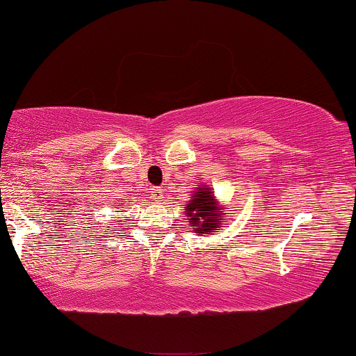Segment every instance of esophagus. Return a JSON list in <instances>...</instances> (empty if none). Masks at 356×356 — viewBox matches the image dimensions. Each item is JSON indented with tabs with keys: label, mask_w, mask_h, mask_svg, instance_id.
I'll return each mask as SVG.
<instances>
[{
	"label": "esophagus",
	"mask_w": 356,
	"mask_h": 356,
	"mask_svg": "<svg viewBox=\"0 0 356 356\" xmlns=\"http://www.w3.org/2000/svg\"><path fill=\"white\" fill-rule=\"evenodd\" d=\"M163 193H164V191H163V188H161V187L151 188V197H152V199L161 200V199H163Z\"/></svg>",
	"instance_id": "obj_1"
}]
</instances>
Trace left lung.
Returning a JSON list of instances; mask_svg holds the SVG:
<instances>
[{
	"label": "left lung",
	"instance_id": "1",
	"mask_svg": "<svg viewBox=\"0 0 356 356\" xmlns=\"http://www.w3.org/2000/svg\"><path fill=\"white\" fill-rule=\"evenodd\" d=\"M187 217H191L192 227H195V233H202V235H210L211 232L218 228V217L222 209L217 207L213 193L209 191H199L188 202V207H186Z\"/></svg>",
	"mask_w": 356,
	"mask_h": 356
}]
</instances>
